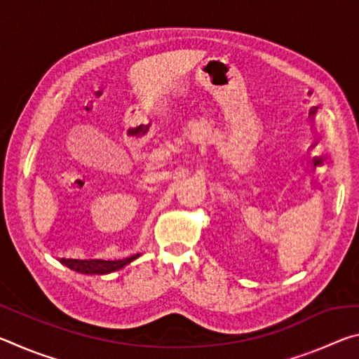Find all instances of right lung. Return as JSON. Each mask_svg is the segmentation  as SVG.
<instances>
[{
  "mask_svg": "<svg viewBox=\"0 0 359 359\" xmlns=\"http://www.w3.org/2000/svg\"><path fill=\"white\" fill-rule=\"evenodd\" d=\"M137 257H141V253L133 255L130 258H123V259H114V261H106V259H66L62 258L60 263L65 264L69 269L81 272V274H111V272H115L125 267L126 264H130L131 261H135Z\"/></svg>",
  "mask_w": 359,
  "mask_h": 359,
  "instance_id": "obj_1",
  "label": "right lung"
}]
</instances>
